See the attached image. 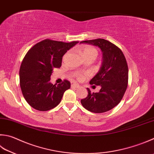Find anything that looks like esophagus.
<instances>
[{
  "label": "esophagus",
  "instance_id": "obj_1",
  "mask_svg": "<svg viewBox=\"0 0 154 154\" xmlns=\"http://www.w3.org/2000/svg\"><path fill=\"white\" fill-rule=\"evenodd\" d=\"M71 86L73 87V88H80V87L79 85H78V84H75V83L72 84V85H71Z\"/></svg>",
  "mask_w": 154,
  "mask_h": 154
}]
</instances>
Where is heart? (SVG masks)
I'll list each match as a JSON object with an SVG mask.
<instances>
[{"label": "heart", "mask_w": 154, "mask_h": 154, "mask_svg": "<svg viewBox=\"0 0 154 154\" xmlns=\"http://www.w3.org/2000/svg\"><path fill=\"white\" fill-rule=\"evenodd\" d=\"M82 55L85 60L92 59L95 60L98 56V51L97 49L91 45H85L82 49ZM74 76L78 80H82L84 79V75L80 72H76L74 74Z\"/></svg>", "instance_id": "obj_1"}]
</instances>
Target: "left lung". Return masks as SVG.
I'll return each mask as SVG.
<instances>
[{
	"instance_id": "left-lung-1",
	"label": "left lung",
	"mask_w": 154,
	"mask_h": 154,
	"mask_svg": "<svg viewBox=\"0 0 154 154\" xmlns=\"http://www.w3.org/2000/svg\"><path fill=\"white\" fill-rule=\"evenodd\" d=\"M80 43L98 46L103 55L99 72L90 81L91 85L100 86V91L92 93L87 88L88 96L81 100V104L92 112H106L121 102L127 90L129 70L126 58L119 48L106 39H96Z\"/></svg>"
}]
</instances>
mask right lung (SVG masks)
<instances>
[{"instance_id":"1","label":"right lung","mask_w":154,"mask_h":154,"mask_svg":"<svg viewBox=\"0 0 154 154\" xmlns=\"http://www.w3.org/2000/svg\"><path fill=\"white\" fill-rule=\"evenodd\" d=\"M78 42L66 43L46 39L33 45L23 58L19 69L22 94L33 109L46 111L59 104L70 82L64 80L59 85L50 83L55 68L62 66L63 56Z\"/></svg>"}]
</instances>
